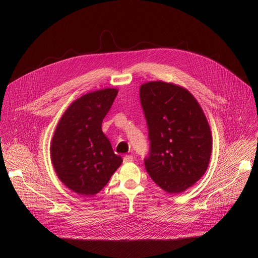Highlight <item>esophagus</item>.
Listing matches in <instances>:
<instances>
[{
	"label": "esophagus",
	"mask_w": 258,
	"mask_h": 258,
	"mask_svg": "<svg viewBox=\"0 0 258 258\" xmlns=\"http://www.w3.org/2000/svg\"><path fill=\"white\" fill-rule=\"evenodd\" d=\"M134 161V157L132 155H125L123 157V162H132Z\"/></svg>",
	"instance_id": "obj_1"
}]
</instances>
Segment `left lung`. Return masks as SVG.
<instances>
[{
  "label": "left lung",
  "mask_w": 258,
  "mask_h": 258,
  "mask_svg": "<svg viewBox=\"0 0 258 258\" xmlns=\"http://www.w3.org/2000/svg\"><path fill=\"white\" fill-rule=\"evenodd\" d=\"M140 99L150 141L146 170L164 191L183 192L210 160L212 137L203 110L188 90L160 81L142 85Z\"/></svg>",
  "instance_id": "left-lung-1"
}]
</instances>
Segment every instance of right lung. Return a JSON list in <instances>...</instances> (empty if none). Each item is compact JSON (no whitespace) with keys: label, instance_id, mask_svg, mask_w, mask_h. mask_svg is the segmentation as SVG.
I'll return each mask as SVG.
<instances>
[{"label":"right lung","instance_id":"obj_1","mask_svg":"<svg viewBox=\"0 0 258 258\" xmlns=\"http://www.w3.org/2000/svg\"><path fill=\"white\" fill-rule=\"evenodd\" d=\"M117 93L109 88L82 96L67 108L55 130L51 143L54 169L79 195L99 193L122 162L102 132V121Z\"/></svg>","mask_w":258,"mask_h":258}]
</instances>
